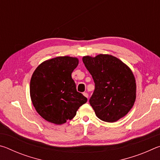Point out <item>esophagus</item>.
Segmentation results:
<instances>
[{
  "instance_id": "34e87169",
  "label": "esophagus",
  "mask_w": 160,
  "mask_h": 160,
  "mask_svg": "<svg viewBox=\"0 0 160 160\" xmlns=\"http://www.w3.org/2000/svg\"><path fill=\"white\" fill-rule=\"evenodd\" d=\"M83 95L85 96V97H86L87 98H88V97H89V94H88V92H84V93H83Z\"/></svg>"
}]
</instances>
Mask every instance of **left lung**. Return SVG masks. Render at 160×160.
I'll list each match as a JSON object with an SVG mask.
<instances>
[{
  "mask_svg": "<svg viewBox=\"0 0 160 160\" xmlns=\"http://www.w3.org/2000/svg\"><path fill=\"white\" fill-rule=\"evenodd\" d=\"M82 61L95 85L90 104L97 117L112 123L126 116L136 97V84L131 69L108 54L84 56Z\"/></svg>",
  "mask_w": 160,
  "mask_h": 160,
  "instance_id": "left-lung-1",
  "label": "left lung"
}]
</instances>
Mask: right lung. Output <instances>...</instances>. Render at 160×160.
Here are the masks:
<instances>
[{
    "mask_svg": "<svg viewBox=\"0 0 160 160\" xmlns=\"http://www.w3.org/2000/svg\"><path fill=\"white\" fill-rule=\"evenodd\" d=\"M78 59L59 56L43 62L34 70L30 80V97L35 109L43 118L63 124L76 115L88 101L78 92L71 74Z\"/></svg>",
    "mask_w": 160,
    "mask_h": 160,
    "instance_id": "add662e5",
    "label": "right lung"
}]
</instances>
